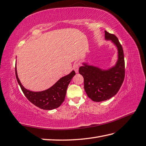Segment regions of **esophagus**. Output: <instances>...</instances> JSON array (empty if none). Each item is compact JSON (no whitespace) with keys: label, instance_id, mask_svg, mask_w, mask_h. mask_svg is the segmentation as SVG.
Instances as JSON below:
<instances>
[{"label":"esophagus","instance_id":"1","mask_svg":"<svg viewBox=\"0 0 146 146\" xmlns=\"http://www.w3.org/2000/svg\"><path fill=\"white\" fill-rule=\"evenodd\" d=\"M78 68H79V64H78V63H76V64H74L73 69H74V70H75V71L76 73H78Z\"/></svg>","mask_w":146,"mask_h":146}]
</instances>
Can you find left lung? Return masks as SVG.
<instances>
[{
	"label": "left lung",
	"instance_id": "1",
	"mask_svg": "<svg viewBox=\"0 0 146 146\" xmlns=\"http://www.w3.org/2000/svg\"><path fill=\"white\" fill-rule=\"evenodd\" d=\"M106 40H111L118 50L115 64L102 68L82 62L79 73L84 78V89L88 98L94 102H101L115 96L120 88L125 78V61L123 48L117 37L105 31Z\"/></svg>",
	"mask_w": 146,
	"mask_h": 146
}]
</instances>
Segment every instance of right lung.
Listing matches in <instances>:
<instances>
[{
  "label": "right lung",
  "instance_id": "add662e5",
  "mask_svg": "<svg viewBox=\"0 0 146 146\" xmlns=\"http://www.w3.org/2000/svg\"><path fill=\"white\" fill-rule=\"evenodd\" d=\"M15 70L17 81L26 98L36 106L45 110L56 109L61 105L64 101L68 85L76 74L75 71L73 70L68 75L61 77L50 88L45 90L35 92L27 89L21 84L17 73L16 64Z\"/></svg>",
  "mask_w": 146,
  "mask_h": 146
}]
</instances>
